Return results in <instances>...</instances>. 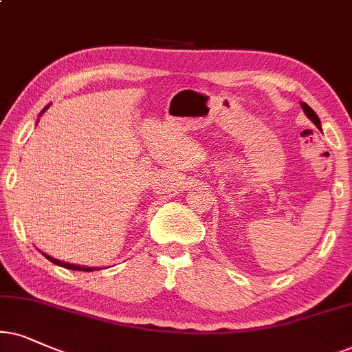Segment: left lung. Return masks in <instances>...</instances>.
Instances as JSON below:
<instances>
[{"instance_id":"obj_1","label":"left lung","mask_w":352,"mask_h":352,"mask_svg":"<svg viewBox=\"0 0 352 352\" xmlns=\"http://www.w3.org/2000/svg\"><path fill=\"white\" fill-rule=\"evenodd\" d=\"M300 107H302V110H304V113L307 115V117L312 120L314 124H317V128H320V130H322V126H320V124H322V123H320V118L317 117V113H315L314 110L305 104V102H300Z\"/></svg>"}]
</instances>
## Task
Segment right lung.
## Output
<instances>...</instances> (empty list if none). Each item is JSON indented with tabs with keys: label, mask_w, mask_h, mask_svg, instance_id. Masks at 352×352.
<instances>
[{
	"label": "right lung",
	"mask_w": 352,
	"mask_h": 352,
	"mask_svg": "<svg viewBox=\"0 0 352 352\" xmlns=\"http://www.w3.org/2000/svg\"><path fill=\"white\" fill-rule=\"evenodd\" d=\"M48 107H50V104H48L45 109L42 110V112H40V117H42L43 113H45V110L48 109ZM43 256L47 258L48 261H52V263H55V265H58V266H63V268H68V270H76V271H94L96 268L94 266H81V265H73V263H66V261H61V260H56V258H53V256H50V255H47V253H43Z\"/></svg>",
	"instance_id": "1"
}]
</instances>
